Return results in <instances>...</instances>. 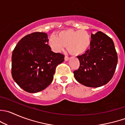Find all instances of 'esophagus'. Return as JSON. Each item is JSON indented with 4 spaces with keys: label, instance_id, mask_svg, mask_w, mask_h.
I'll return each instance as SVG.
<instances>
[{
    "label": "esophagus",
    "instance_id": "obj_1",
    "mask_svg": "<svg viewBox=\"0 0 125 125\" xmlns=\"http://www.w3.org/2000/svg\"><path fill=\"white\" fill-rule=\"evenodd\" d=\"M69 60V57L67 56H65V61H68Z\"/></svg>",
    "mask_w": 125,
    "mask_h": 125
}]
</instances>
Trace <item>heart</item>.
Masks as SVG:
<instances>
[{
	"label": "heart",
	"mask_w": 125,
	"mask_h": 125,
	"mask_svg": "<svg viewBox=\"0 0 125 125\" xmlns=\"http://www.w3.org/2000/svg\"><path fill=\"white\" fill-rule=\"evenodd\" d=\"M48 44L55 52L62 51L66 46L71 55L79 56L90 48L92 37L86 30L66 29L57 32L56 36H51Z\"/></svg>",
	"instance_id": "heart-1"
}]
</instances>
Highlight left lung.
<instances>
[{
  "label": "left lung",
  "instance_id": "8db88e82",
  "mask_svg": "<svg viewBox=\"0 0 125 125\" xmlns=\"http://www.w3.org/2000/svg\"><path fill=\"white\" fill-rule=\"evenodd\" d=\"M92 44L85 54L77 56L79 68L74 71L76 81L89 87L108 83L117 67L118 57L112 40L102 32L91 34Z\"/></svg>",
  "mask_w": 125,
  "mask_h": 125
}]
</instances>
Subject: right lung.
Returning a JSON list of instances; mask_svg holds the SVG:
<instances>
[{"mask_svg":"<svg viewBox=\"0 0 125 125\" xmlns=\"http://www.w3.org/2000/svg\"><path fill=\"white\" fill-rule=\"evenodd\" d=\"M48 34L34 32L23 37L12 53L11 74L25 92L37 93L52 81L55 68L64 55L55 53L48 45Z\"/></svg>","mask_w":125,"mask_h":125,"instance_id":"add662e5","label":"right lung"}]
</instances>
